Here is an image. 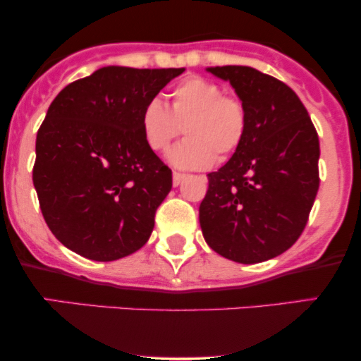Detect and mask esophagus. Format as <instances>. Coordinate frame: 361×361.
I'll list each match as a JSON object with an SVG mask.
<instances>
[{"instance_id": "34e87169", "label": "esophagus", "mask_w": 361, "mask_h": 361, "mask_svg": "<svg viewBox=\"0 0 361 361\" xmlns=\"http://www.w3.org/2000/svg\"><path fill=\"white\" fill-rule=\"evenodd\" d=\"M186 178V175H183V173H178V171H175L173 173V185L175 186H178L181 183V181H183Z\"/></svg>"}]
</instances>
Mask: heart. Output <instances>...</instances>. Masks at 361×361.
Listing matches in <instances>:
<instances>
[{"label":"heart","instance_id":"b5f03b06","mask_svg":"<svg viewBox=\"0 0 361 361\" xmlns=\"http://www.w3.org/2000/svg\"><path fill=\"white\" fill-rule=\"evenodd\" d=\"M171 103L151 98L140 110L139 126L152 151H164L181 134L186 139L168 152L176 168L212 166L241 146L246 135V109L238 98L226 97L222 86L200 76L186 78L171 90Z\"/></svg>","mask_w":361,"mask_h":361}]
</instances>
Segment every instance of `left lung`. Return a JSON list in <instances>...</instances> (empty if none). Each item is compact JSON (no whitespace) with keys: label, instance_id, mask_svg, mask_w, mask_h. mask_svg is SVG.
I'll return each mask as SVG.
<instances>
[{"label":"left lung","instance_id":"left-lung-1","mask_svg":"<svg viewBox=\"0 0 361 361\" xmlns=\"http://www.w3.org/2000/svg\"><path fill=\"white\" fill-rule=\"evenodd\" d=\"M246 109L241 146L209 173L200 227L207 244L235 263H261L299 239L319 190V137L285 82L250 66H215Z\"/></svg>","mask_w":361,"mask_h":361}]
</instances>
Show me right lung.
<instances>
[{"instance_id":"1","label":"right lung","mask_w":361,"mask_h":361,"mask_svg":"<svg viewBox=\"0 0 361 361\" xmlns=\"http://www.w3.org/2000/svg\"><path fill=\"white\" fill-rule=\"evenodd\" d=\"M183 71L106 66L54 98L37 132L34 186L49 229L68 250L115 261L151 238L173 176L144 140L139 117Z\"/></svg>"}]
</instances>
